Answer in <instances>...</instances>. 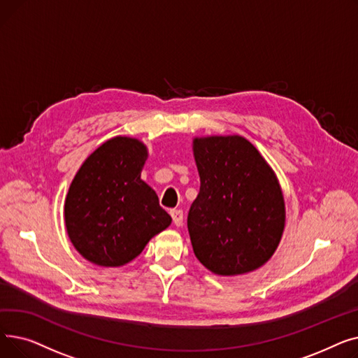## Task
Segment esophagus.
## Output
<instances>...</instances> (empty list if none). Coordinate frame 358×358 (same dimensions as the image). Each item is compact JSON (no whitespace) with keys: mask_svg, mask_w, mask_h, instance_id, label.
<instances>
[{"mask_svg":"<svg viewBox=\"0 0 358 358\" xmlns=\"http://www.w3.org/2000/svg\"><path fill=\"white\" fill-rule=\"evenodd\" d=\"M171 216H173V222L177 228H180L182 224V219H184V215H182V210L177 209V210H171Z\"/></svg>","mask_w":358,"mask_h":358,"instance_id":"1","label":"esophagus"}]
</instances>
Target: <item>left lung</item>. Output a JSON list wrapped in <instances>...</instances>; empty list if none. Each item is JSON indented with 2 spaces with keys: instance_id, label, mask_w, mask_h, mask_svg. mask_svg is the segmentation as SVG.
<instances>
[{
  "instance_id": "left-lung-1",
  "label": "left lung",
  "mask_w": 358,
  "mask_h": 358,
  "mask_svg": "<svg viewBox=\"0 0 358 358\" xmlns=\"http://www.w3.org/2000/svg\"><path fill=\"white\" fill-rule=\"evenodd\" d=\"M200 192L187 227L193 251L217 275L251 273L273 257L286 223L283 192L258 149L239 135L193 139Z\"/></svg>"
}]
</instances>
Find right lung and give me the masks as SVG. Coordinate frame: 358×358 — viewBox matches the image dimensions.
Here are the masks:
<instances>
[{"mask_svg":"<svg viewBox=\"0 0 358 358\" xmlns=\"http://www.w3.org/2000/svg\"><path fill=\"white\" fill-rule=\"evenodd\" d=\"M148 148L136 138L106 141L83 162L65 199L68 236L87 261L122 267L171 224L142 178Z\"/></svg>","mask_w":358,"mask_h":358,"instance_id":"1","label":"right lung"}]
</instances>
